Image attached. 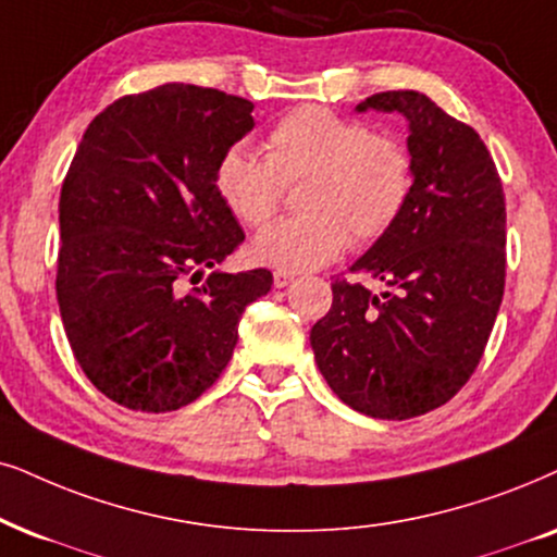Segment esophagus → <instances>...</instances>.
<instances>
[{
  "label": "esophagus",
  "mask_w": 557,
  "mask_h": 557,
  "mask_svg": "<svg viewBox=\"0 0 557 557\" xmlns=\"http://www.w3.org/2000/svg\"><path fill=\"white\" fill-rule=\"evenodd\" d=\"M293 274L290 272H274V287H287L293 283Z\"/></svg>",
  "instance_id": "34e87169"
}]
</instances>
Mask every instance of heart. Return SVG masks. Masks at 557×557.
<instances>
[{
  "label": "heart",
  "mask_w": 557,
  "mask_h": 557,
  "mask_svg": "<svg viewBox=\"0 0 557 557\" xmlns=\"http://www.w3.org/2000/svg\"><path fill=\"white\" fill-rule=\"evenodd\" d=\"M308 180L306 215L272 223L251 244L259 264L280 272L319 270L347 249L388 236L413 195L417 169L404 144L326 108H298L264 138V157L234 146L215 166V193L246 226H264L285 185Z\"/></svg>",
  "instance_id": "b5f03b06"
}]
</instances>
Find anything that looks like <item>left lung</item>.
<instances>
[{"label": "left lung", "instance_id": "8db88e82", "mask_svg": "<svg viewBox=\"0 0 557 557\" xmlns=\"http://www.w3.org/2000/svg\"><path fill=\"white\" fill-rule=\"evenodd\" d=\"M357 110L406 117L417 182L396 228L351 264L388 290L336 274L311 347L344 404L404 421L447 404L481 362L504 298V187L481 136L421 91H380Z\"/></svg>", "mask_w": 557, "mask_h": 557}]
</instances>
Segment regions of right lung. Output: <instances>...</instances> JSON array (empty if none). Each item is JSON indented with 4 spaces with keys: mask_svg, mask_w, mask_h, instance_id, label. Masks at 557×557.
Listing matches in <instances>:
<instances>
[{
    "mask_svg": "<svg viewBox=\"0 0 557 557\" xmlns=\"http://www.w3.org/2000/svg\"><path fill=\"white\" fill-rule=\"evenodd\" d=\"M251 110L195 84L125 95L84 131L61 185L66 339L91 385L133 411L200 398L234 355L244 308L272 287L262 267L196 285L244 242L215 166L255 128Z\"/></svg>",
    "mask_w": 557,
    "mask_h": 557,
    "instance_id": "1",
    "label": "right lung"
}]
</instances>
